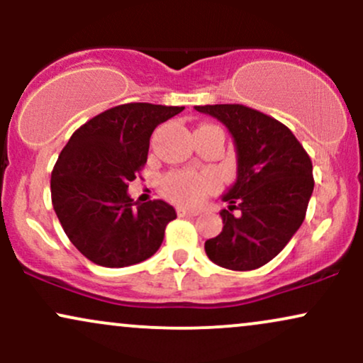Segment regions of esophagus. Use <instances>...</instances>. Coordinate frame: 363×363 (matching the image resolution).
I'll list each match as a JSON object with an SVG mask.
<instances>
[{"label": "esophagus", "mask_w": 363, "mask_h": 363, "mask_svg": "<svg viewBox=\"0 0 363 363\" xmlns=\"http://www.w3.org/2000/svg\"><path fill=\"white\" fill-rule=\"evenodd\" d=\"M199 211L196 210H187V208H182V206H177V215L179 216H196Z\"/></svg>", "instance_id": "obj_1"}]
</instances>
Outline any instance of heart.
<instances>
[{
	"mask_svg": "<svg viewBox=\"0 0 363 363\" xmlns=\"http://www.w3.org/2000/svg\"><path fill=\"white\" fill-rule=\"evenodd\" d=\"M218 187V179L210 172H194V170H176L162 181V191L172 201L182 206H196L205 201Z\"/></svg>",
	"mask_w": 363,
	"mask_h": 363,
	"instance_id": "b5f03b06",
	"label": "heart"
}]
</instances>
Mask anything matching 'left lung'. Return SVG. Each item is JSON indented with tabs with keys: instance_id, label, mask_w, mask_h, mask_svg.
<instances>
[{
	"instance_id": "8db88e82",
	"label": "left lung",
	"mask_w": 363,
	"mask_h": 363,
	"mask_svg": "<svg viewBox=\"0 0 363 363\" xmlns=\"http://www.w3.org/2000/svg\"><path fill=\"white\" fill-rule=\"evenodd\" d=\"M222 121L237 147V181L223 196V228L206 240L215 264L249 272L269 262L298 230L314 189L312 162L285 124L242 104L196 106ZM239 209V216L233 210Z\"/></svg>"
}]
</instances>
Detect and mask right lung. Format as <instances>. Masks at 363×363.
Listing matches in <instances>:
<instances>
[{"label":"right lung","mask_w":363,"mask_h":363,"mask_svg":"<svg viewBox=\"0 0 363 363\" xmlns=\"http://www.w3.org/2000/svg\"><path fill=\"white\" fill-rule=\"evenodd\" d=\"M184 107L129 102L82 124L52 169L51 199L60 223L86 259L124 268L160 247L176 210L162 199L133 208L128 196L147 164L150 136Z\"/></svg>","instance_id":"obj_1"}]
</instances>
